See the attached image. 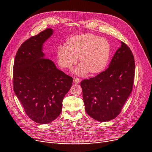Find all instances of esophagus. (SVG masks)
<instances>
[{
    "instance_id": "1",
    "label": "esophagus",
    "mask_w": 152,
    "mask_h": 152,
    "mask_svg": "<svg viewBox=\"0 0 152 152\" xmlns=\"http://www.w3.org/2000/svg\"><path fill=\"white\" fill-rule=\"evenodd\" d=\"M80 80L78 78L75 77L74 78V83H80Z\"/></svg>"
}]
</instances>
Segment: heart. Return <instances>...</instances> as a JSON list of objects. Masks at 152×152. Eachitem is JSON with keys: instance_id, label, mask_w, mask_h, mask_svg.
I'll return each instance as SVG.
<instances>
[{"instance_id": "obj_1", "label": "heart", "mask_w": 152, "mask_h": 152, "mask_svg": "<svg viewBox=\"0 0 152 152\" xmlns=\"http://www.w3.org/2000/svg\"><path fill=\"white\" fill-rule=\"evenodd\" d=\"M110 56L109 42L92 33L72 37L66 41V46H61L57 50L58 63L65 69L72 70L78 57L80 66L76 72L80 75L87 72L90 75L100 74L106 67Z\"/></svg>"}]
</instances>
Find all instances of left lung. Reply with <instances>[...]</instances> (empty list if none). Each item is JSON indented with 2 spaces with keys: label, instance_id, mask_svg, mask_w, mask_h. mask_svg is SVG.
<instances>
[{
  "label": "left lung",
  "instance_id": "left-lung-1",
  "mask_svg": "<svg viewBox=\"0 0 152 152\" xmlns=\"http://www.w3.org/2000/svg\"><path fill=\"white\" fill-rule=\"evenodd\" d=\"M134 75L133 54L126 43L121 42L109 67L80 83L86 113L101 122L116 118L132 90Z\"/></svg>",
  "mask_w": 152,
  "mask_h": 152
}]
</instances>
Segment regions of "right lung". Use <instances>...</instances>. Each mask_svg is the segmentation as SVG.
<instances>
[{
	"instance_id": "1",
	"label": "right lung",
	"mask_w": 152,
	"mask_h": 152,
	"mask_svg": "<svg viewBox=\"0 0 152 152\" xmlns=\"http://www.w3.org/2000/svg\"><path fill=\"white\" fill-rule=\"evenodd\" d=\"M47 28L23 42L16 54L13 85L28 116L39 124H48L59 116L64 97L73 78L57 69L45 56L42 45L53 34Z\"/></svg>"
}]
</instances>
